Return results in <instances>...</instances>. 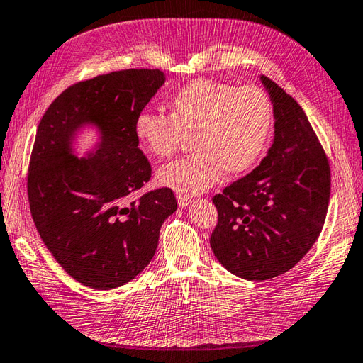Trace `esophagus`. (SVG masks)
<instances>
[{
	"label": "esophagus",
	"mask_w": 363,
	"mask_h": 363,
	"mask_svg": "<svg viewBox=\"0 0 363 363\" xmlns=\"http://www.w3.org/2000/svg\"><path fill=\"white\" fill-rule=\"evenodd\" d=\"M194 201V198L191 196H184V195H177V204L181 206V208H187V206Z\"/></svg>",
	"instance_id": "34e87169"
}]
</instances>
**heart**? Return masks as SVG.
<instances>
[{
	"label": "heart",
	"mask_w": 363,
	"mask_h": 363,
	"mask_svg": "<svg viewBox=\"0 0 363 363\" xmlns=\"http://www.w3.org/2000/svg\"><path fill=\"white\" fill-rule=\"evenodd\" d=\"M168 116L141 111L133 133L140 146L157 159H169L190 138L195 154L163 167L160 186L195 196L222 173L248 172L261 155L272 124V104L257 86L234 88L217 80H195L172 97Z\"/></svg>",
	"instance_id": "b5f03b06"
}]
</instances>
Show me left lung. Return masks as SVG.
<instances>
[{
    "label": "left lung",
    "mask_w": 363,
    "mask_h": 363,
    "mask_svg": "<svg viewBox=\"0 0 363 363\" xmlns=\"http://www.w3.org/2000/svg\"><path fill=\"white\" fill-rule=\"evenodd\" d=\"M275 137L252 173L212 198L216 258L234 275L262 281L288 272L316 242L328 216L330 167L302 106L271 78Z\"/></svg>",
    "instance_id": "obj_1"
}]
</instances>
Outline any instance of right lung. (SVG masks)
<instances>
[{
    "label": "right lung",
    "mask_w": 363,
    "mask_h": 363,
    "mask_svg": "<svg viewBox=\"0 0 363 363\" xmlns=\"http://www.w3.org/2000/svg\"><path fill=\"white\" fill-rule=\"evenodd\" d=\"M165 83L159 69H125L78 82L50 104L35 133L28 200L40 239L82 285L113 289L151 262L160 226L177 209L172 189L127 196L151 179L135 119ZM101 141L88 158L72 143L83 125Z\"/></svg>",
    "instance_id": "add662e5"
}]
</instances>
